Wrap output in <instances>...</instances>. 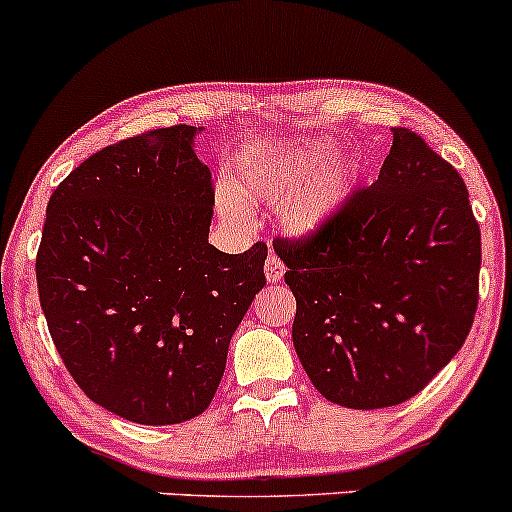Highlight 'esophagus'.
<instances>
[{"label": "esophagus", "mask_w": 512, "mask_h": 512, "mask_svg": "<svg viewBox=\"0 0 512 512\" xmlns=\"http://www.w3.org/2000/svg\"><path fill=\"white\" fill-rule=\"evenodd\" d=\"M263 271H266L268 283H278V280H283V275H285V266H283V261H280L278 256H275V254H268V258H266V266H263Z\"/></svg>", "instance_id": "esophagus-1"}]
</instances>
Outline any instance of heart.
I'll list each match as a JSON object with an SVG mask.
<instances>
[{"instance_id": "heart-1", "label": "heart", "mask_w": 512, "mask_h": 512, "mask_svg": "<svg viewBox=\"0 0 512 512\" xmlns=\"http://www.w3.org/2000/svg\"><path fill=\"white\" fill-rule=\"evenodd\" d=\"M333 152L336 147L329 137L287 142L263 154L256 162L239 166L237 191L241 198L261 200V203H280L295 192L283 208V225L295 237H314L346 208L353 195L355 179H358V169L353 162L348 159L328 161ZM317 168L322 170L319 175ZM314 173L318 176L314 177ZM225 208L239 212L241 205L234 195L225 193Z\"/></svg>"}]
</instances>
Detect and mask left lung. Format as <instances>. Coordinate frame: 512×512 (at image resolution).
Listing matches in <instances>:
<instances>
[{
	"mask_svg": "<svg viewBox=\"0 0 512 512\" xmlns=\"http://www.w3.org/2000/svg\"><path fill=\"white\" fill-rule=\"evenodd\" d=\"M292 343L321 396L384 409L421 392L472 329L481 232L455 166L392 128L380 176L307 244L275 241Z\"/></svg>",
	"mask_w": 512,
	"mask_h": 512,
	"instance_id": "left-lung-1",
	"label": "left lung"
}]
</instances>
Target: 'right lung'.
<instances>
[{"label":"right lung","mask_w":512,"mask_h":512,"mask_svg":"<svg viewBox=\"0 0 512 512\" xmlns=\"http://www.w3.org/2000/svg\"><path fill=\"white\" fill-rule=\"evenodd\" d=\"M198 132L174 125L91 154L45 210L36 275L57 353L94 404L142 426L208 409L266 285V244L222 254L208 241Z\"/></svg>","instance_id":"right-lung-1"}]
</instances>
